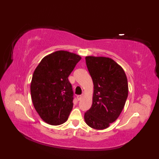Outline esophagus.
Segmentation results:
<instances>
[{
  "mask_svg": "<svg viewBox=\"0 0 159 159\" xmlns=\"http://www.w3.org/2000/svg\"><path fill=\"white\" fill-rule=\"evenodd\" d=\"M82 98H83V95H77V99H78V101H79V100H80V99H82Z\"/></svg>",
  "mask_w": 159,
  "mask_h": 159,
  "instance_id": "34e87169",
  "label": "esophagus"
}]
</instances>
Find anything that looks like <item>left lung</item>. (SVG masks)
<instances>
[{"label":"left lung","instance_id":"obj_1","mask_svg":"<svg viewBox=\"0 0 159 159\" xmlns=\"http://www.w3.org/2000/svg\"><path fill=\"white\" fill-rule=\"evenodd\" d=\"M86 65L93 79V104L85 113L84 119L97 130L108 128L121 113L128 98V80L122 67L111 58L85 57Z\"/></svg>","mask_w":159,"mask_h":159}]
</instances>
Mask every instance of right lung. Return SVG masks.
Returning <instances> with one entry per match:
<instances>
[{
    "label": "right lung",
    "instance_id": "1",
    "mask_svg": "<svg viewBox=\"0 0 159 159\" xmlns=\"http://www.w3.org/2000/svg\"><path fill=\"white\" fill-rule=\"evenodd\" d=\"M81 57L59 50L47 55L35 69L31 83L34 108L45 122L62 124L73 108L74 92L68 77Z\"/></svg>",
    "mask_w": 159,
    "mask_h": 159
}]
</instances>
